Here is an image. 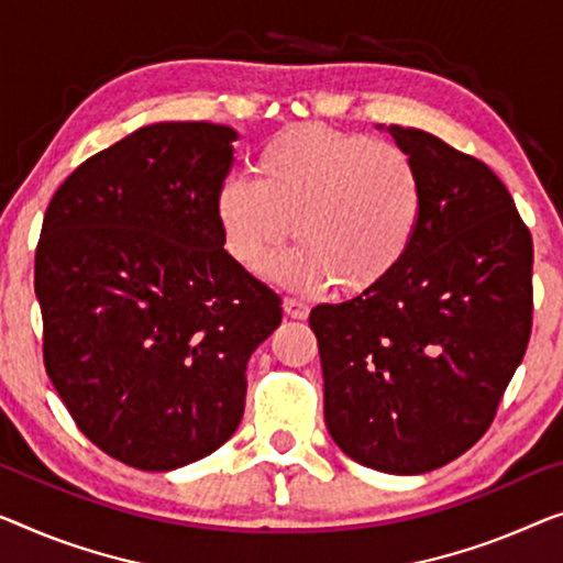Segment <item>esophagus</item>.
<instances>
[{"label": "esophagus", "instance_id": "obj_1", "mask_svg": "<svg viewBox=\"0 0 563 563\" xmlns=\"http://www.w3.org/2000/svg\"><path fill=\"white\" fill-rule=\"evenodd\" d=\"M283 310H285V316L296 318V321H306L308 313H310L308 303H303V300H298V298H285L283 300Z\"/></svg>", "mask_w": 563, "mask_h": 563}]
</instances>
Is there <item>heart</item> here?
I'll use <instances>...</instances> for the list:
<instances>
[{"label": "heart", "mask_w": 563, "mask_h": 563, "mask_svg": "<svg viewBox=\"0 0 563 563\" xmlns=\"http://www.w3.org/2000/svg\"><path fill=\"white\" fill-rule=\"evenodd\" d=\"M422 212V179L407 151L310 123L267 141L255 179L230 176L214 197L224 247L245 271H257L296 224L298 247L275 257L267 275L303 292L382 285L412 250Z\"/></svg>", "instance_id": "1"}]
</instances>
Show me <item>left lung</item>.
<instances>
[{"label":"left lung","mask_w":563,"mask_h":563,"mask_svg":"<svg viewBox=\"0 0 563 563\" xmlns=\"http://www.w3.org/2000/svg\"><path fill=\"white\" fill-rule=\"evenodd\" d=\"M387 131L412 158L424 212L387 280L310 310L333 442L358 465L419 475L483 438L523 362L533 245L503 181L432 133Z\"/></svg>","instance_id":"left-lung-1"}]
</instances>
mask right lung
Returning a JSON list of instances; mask_svg holds the SVG:
<instances>
[{
    "label": "right lung",
    "mask_w": 563,
    "mask_h": 563,
    "mask_svg": "<svg viewBox=\"0 0 563 563\" xmlns=\"http://www.w3.org/2000/svg\"><path fill=\"white\" fill-rule=\"evenodd\" d=\"M232 141L230 125H144L82 162L42 220L49 382L90 442L148 473L232 438L250 356L283 318L217 224Z\"/></svg>",
    "instance_id": "add662e5"
}]
</instances>
